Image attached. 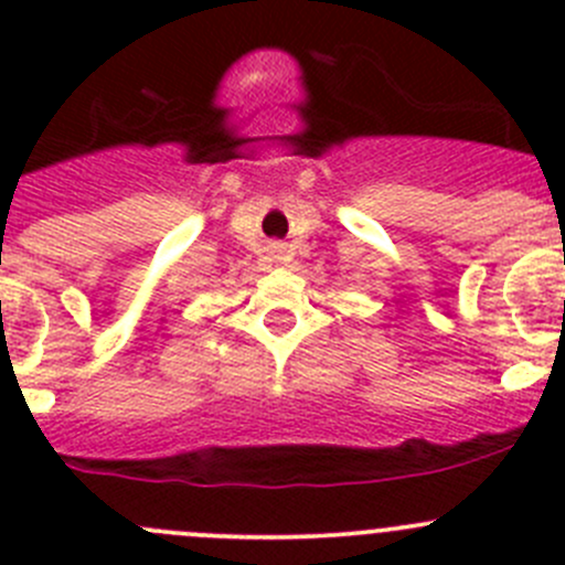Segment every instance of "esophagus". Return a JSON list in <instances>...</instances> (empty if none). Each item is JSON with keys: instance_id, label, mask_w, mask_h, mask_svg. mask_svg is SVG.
<instances>
[{"instance_id": "esophagus-1", "label": "esophagus", "mask_w": 565, "mask_h": 565, "mask_svg": "<svg viewBox=\"0 0 565 565\" xmlns=\"http://www.w3.org/2000/svg\"><path fill=\"white\" fill-rule=\"evenodd\" d=\"M284 254H287V246H284V243L273 241L270 246H267V256H270L273 262H281V259H284Z\"/></svg>"}]
</instances>
